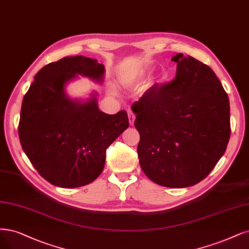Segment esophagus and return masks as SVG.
<instances>
[{"label":"esophagus","instance_id":"34e87169","mask_svg":"<svg viewBox=\"0 0 249 249\" xmlns=\"http://www.w3.org/2000/svg\"><path fill=\"white\" fill-rule=\"evenodd\" d=\"M127 116H128V122H130V124H134V122H135V114L133 113L132 110H128L127 111Z\"/></svg>","mask_w":249,"mask_h":249}]
</instances>
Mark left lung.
<instances>
[{
    "instance_id": "left-lung-1",
    "label": "left lung",
    "mask_w": 249,
    "mask_h": 249,
    "mask_svg": "<svg viewBox=\"0 0 249 249\" xmlns=\"http://www.w3.org/2000/svg\"><path fill=\"white\" fill-rule=\"evenodd\" d=\"M175 78L156 83L132 105L140 134V166L167 187L199 183L224 156L231 135L230 101L210 67L178 53Z\"/></svg>"
}]
</instances>
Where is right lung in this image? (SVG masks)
<instances>
[{
    "label": "right lung",
    "mask_w": 249,
    "mask_h": 249,
    "mask_svg": "<svg viewBox=\"0 0 249 249\" xmlns=\"http://www.w3.org/2000/svg\"><path fill=\"white\" fill-rule=\"evenodd\" d=\"M104 72L97 59L66 56L43 67L23 97L21 147L51 184L70 188L92 182L104 169L107 148L128 126L124 110L102 112L96 95L87 103L66 95L65 85L77 74L102 81Z\"/></svg>",
    "instance_id": "obj_1"
}]
</instances>
